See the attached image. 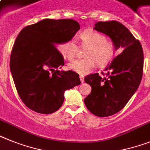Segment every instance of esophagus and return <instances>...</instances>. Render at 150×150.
Segmentation results:
<instances>
[{"mask_svg": "<svg viewBox=\"0 0 150 150\" xmlns=\"http://www.w3.org/2000/svg\"><path fill=\"white\" fill-rule=\"evenodd\" d=\"M80 79L81 83H83L84 82V76H80Z\"/></svg>", "mask_w": 150, "mask_h": 150, "instance_id": "1", "label": "esophagus"}]
</instances>
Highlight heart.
Listing matches in <instances>:
<instances>
[{
	"label": "heart",
	"instance_id": "1",
	"mask_svg": "<svg viewBox=\"0 0 150 150\" xmlns=\"http://www.w3.org/2000/svg\"><path fill=\"white\" fill-rule=\"evenodd\" d=\"M80 45L87 48L84 52V59L76 60L70 64V68L78 74H86L95 67H104L114 58L115 45L105 35L93 29L85 30L80 35ZM80 47L74 38H71L61 46L64 55L70 61L76 57Z\"/></svg>",
	"mask_w": 150,
	"mask_h": 150
}]
</instances>
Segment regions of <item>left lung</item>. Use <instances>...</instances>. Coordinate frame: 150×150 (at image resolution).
<instances>
[{
  "mask_svg": "<svg viewBox=\"0 0 150 150\" xmlns=\"http://www.w3.org/2000/svg\"><path fill=\"white\" fill-rule=\"evenodd\" d=\"M94 29L112 38L115 49L123 52L102 72L84 79L92 87L84 102L89 112L98 117H108L120 112L139 87L143 71V52L139 40L117 21L98 22Z\"/></svg>",
  "mask_w": 150,
  "mask_h": 150,
  "instance_id": "8db88e82",
  "label": "left lung"
}]
</instances>
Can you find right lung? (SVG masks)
<instances>
[{"label":"right lung","mask_w":150,"mask_h":150,"mask_svg":"<svg viewBox=\"0 0 150 150\" xmlns=\"http://www.w3.org/2000/svg\"><path fill=\"white\" fill-rule=\"evenodd\" d=\"M79 29L76 20L45 19L25 26L16 37L11 51V71L19 96L34 112H56L64 102L65 91L80 84L77 73L58 70L64 60L57 48Z\"/></svg>","instance_id":"obj_1"}]
</instances>
